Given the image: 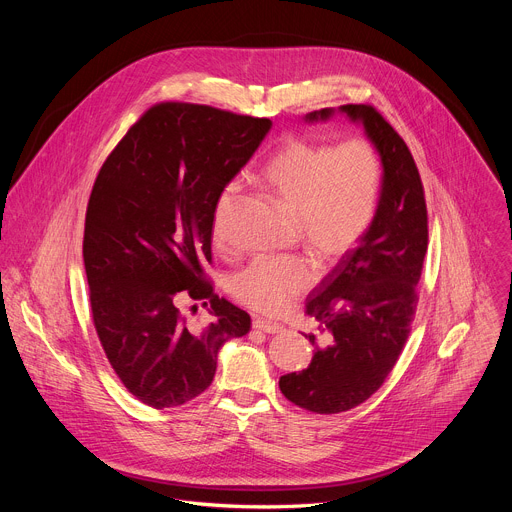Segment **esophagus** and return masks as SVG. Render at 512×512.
<instances>
[{
	"label": "esophagus",
	"mask_w": 512,
	"mask_h": 512,
	"mask_svg": "<svg viewBox=\"0 0 512 512\" xmlns=\"http://www.w3.org/2000/svg\"><path fill=\"white\" fill-rule=\"evenodd\" d=\"M253 328H255V330H261V332H267V334H275V332H281V330H283L281 324L267 322V320H263V318H255V320H253Z\"/></svg>",
	"instance_id": "esophagus-1"
}]
</instances>
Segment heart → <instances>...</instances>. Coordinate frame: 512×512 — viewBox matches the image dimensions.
<instances>
[{"label":"heart","instance_id":"heart-1","mask_svg":"<svg viewBox=\"0 0 512 512\" xmlns=\"http://www.w3.org/2000/svg\"><path fill=\"white\" fill-rule=\"evenodd\" d=\"M263 184L294 212L300 241L324 263L352 251L371 229L381 196V160L367 139L338 145L287 141L261 172ZM239 184L218 194L212 214V241L225 247V218ZM316 279L304 255H259L229 279V291L243 306L277 316Z\"/></svg>","mask_w":512,"mask_h":512}]
</instances>
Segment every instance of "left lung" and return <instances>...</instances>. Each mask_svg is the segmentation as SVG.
<instances>
[{"mask_svg":"<svg viewBox=\"0 0 512 512\" xmlns=\"http://www.w3.org/2000/svg\"><path fill=\"white\" fill-rule=\"evenodd\" d=\"M338 113L360 125L379 154V206L367 235L310 291L306 312L322 338L306 336L314 346L308 369L279 379L291 403L326 415L364 403L393 371L411 330L427 251L423 186L405 141L369 105H342ZM334 115L328 107L304 119Z\"/></svg>","mask_w":512,"mask_h":512,"instance_id":"obj_1","label":"left lung"}]
</instances>
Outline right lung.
Instances as JSON below:
<instances>
[{"instance_id": "right-lung-1", "label": "right lung", "mask_w": 512, "mask_h": 512, "mask_svg": "<svg viewBox=\"0 0 512 512\" xmlns=\"http://www.w3.org/2000/svg\"><path fill=\"white\" fill-rule=\"evenodd\" d=\"M271 119L206 105L162 103L105 160L87 206L83 261L93 322L127 391L164 409L212 383L218 350L251 318L202 277L218 194L253 158ZM202 299L213 322L185 324L179 291Z\"/></svg>"}]
</instances>
